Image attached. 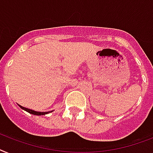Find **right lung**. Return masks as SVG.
Wrapping results in <instances>:
<instances>
[{"label":"right lung","mask_w":153,"mask_h":153,"mask_svg":"<svg viewBox=\"0 0 153 153\" xmlns=\"http://www.w3.org/2000/svg\"><path fill=\"white\" fill-rule=\"evenodd\" d=\"M21 108L24 110V111H27V112H29L30 114H32V115H46V114H48V113L52 112L53 111H46V112H42V111H33V110H31V109H29V108H24V107L21 106L19 105Z\"/></svg>","instance_id":"1"}]
</instances>
